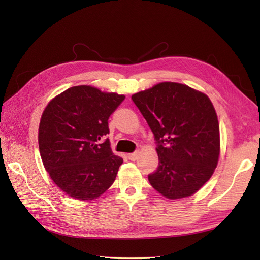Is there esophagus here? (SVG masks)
<instances>
[{
  "mask_svg": "<svg viewBox=\"0 0 260 260\" xmlns=\"http://www.w3.org/2000/svg\"><path fill=\"white\" fill-rule=\"evenodd\" d=\"M137 157H138V152L128 154V158H129L130 160H136V159H137Z\"/></svg>",
  "mask_w": 260,
  "mask_h": 260,
  "instance_id": "1",
  "label": "esophagus"
}]
</instances>
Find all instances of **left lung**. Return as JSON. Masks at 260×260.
<instances>
[{
	"mask_svg": "<svg viewBox=\"0 0 260 260\" xmlns=\"http://www.w3.org/2000/svg\"><path fill=\"white\" fill-rule=\"evenodd\" d=\"M131 99L157 144L159 162L149 183L170 200L198 192L214 174L220 153L219 122L209 98L185 84L161 82Z\"/></svg>",
	"mask_w": 260,
	"mask_h": 260,
	"instance_id": "1",
	"label": "left lung"
}]
</instances>
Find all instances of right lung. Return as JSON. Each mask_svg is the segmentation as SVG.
Listing matches in <instances>:
<instances>
[{"label":"right lung","instance_id":"obj_1","mask_svg":"<svg viewBox=\"0 0 260 260\" xmlns=\"http://www.w3.org/2000/svg\"><path fill=\"white\" fill-rule=\"evenodd\" d=\"M124 95L90 85L69 88L54 98L39 125V149L51 179L73 199L99 198L116 179L122 158L114 155L108 119Z\"/></svg>","mask_w":260,"mask_h":260}]
</instances>
